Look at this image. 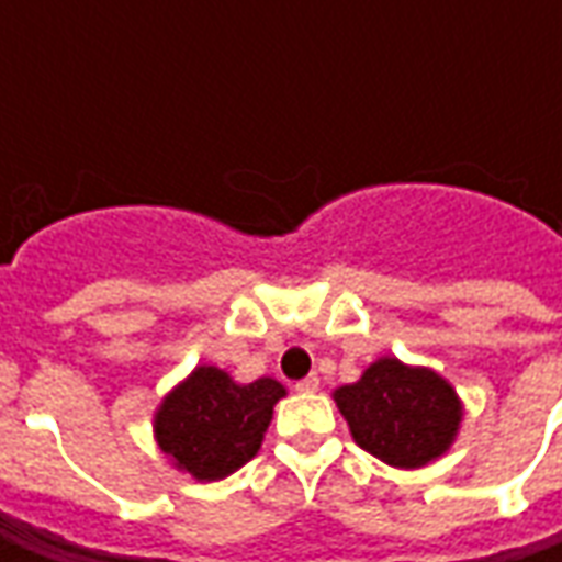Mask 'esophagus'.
I'll return each instance as SVG.
<instances>
[{
	"mask_svg": "<svg viewBox=\"0 0 562 562\" xmlns=\"http://www.w3.org/2000/svg\"><path fill=\"white\" fill-rule=\"evenodd\" d=\"M294 389L301 391V394H313V391H318V376H316V373H310V376L301 379V382H297Z\"/></svg>",
	"mask_w": 562,
	"mask_h": 562,
	"instance_id": "1",
	"label": "esophagus"
}]
</instances>
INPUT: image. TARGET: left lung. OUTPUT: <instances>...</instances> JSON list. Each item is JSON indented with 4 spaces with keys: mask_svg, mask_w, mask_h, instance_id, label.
<instances>
[{
    "mask_svg": "<svg viewBox=\"0 0 562 562\" xmlns=\"http://www.w3.org/2000/svg\"><path fill=\"white\" fill-rule=\"evenodd\" d=\"M358 446L394 470H422L454 446L463 401L434 367L382 355L358 382L334 391Z\"/></svg>",
    "mask_w": 562,
    "mask_h": 562,
    "instance_id": "left-lung-1",
    "label": "left lung"
}]
</instances>
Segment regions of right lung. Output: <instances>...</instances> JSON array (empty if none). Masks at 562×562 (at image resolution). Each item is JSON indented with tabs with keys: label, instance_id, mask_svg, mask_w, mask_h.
I'll use <instances>...</instances> for the list:
<instances>
[{
	"label": "right lung",
	"instance_id": "right-lung-1",
	"mask_svg": "<svg viewBox=\"0 0 562 562\" xmlns=\"http://www.w3.org/2000/svg\"><path fill=\"white\" fill-rule=\"evenodd\" d=\"M285 394L277 379L237 382L222 367L198 364L159 401L153 439L173 470L192 482H222L256 458L273 406Z\"/></svg>",
	"mask_w": 562,
	"mask_h": 562
}]
</instances>
